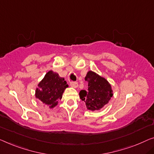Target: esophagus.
<instances>
[{
	"instance_id": "obj_1",
	"label": "esophagus",
	"mask_w": 154,
	"mask_h": 154,
	"mask_svg": "<svg viewBox=\"0 0 154 154\" xmlns=\"http://www.w3.org/2000/svg\"><path fill=\"white\" fill-rule=\"evenodd\" d=\"M70 85L73 88H77L78 86V83L77 82H70Z\"/></svg>"
}]
</instances>
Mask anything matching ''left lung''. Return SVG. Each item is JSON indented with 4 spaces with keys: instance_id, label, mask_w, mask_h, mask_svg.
Masks as SVG:
<instances>
[{
    "instance_id": "left-lung-1",
    "label": "left lung",
    "mask_w": 154,
    "mask_h": 154,
    "mask_svg": "<svg viewBox=\"0 0 154 154\" xmlns=\"http://www.w3.org/2000/svg\"><path fill=\"white\" fill-rule=\"evenodd\" d=\"M85 81L88 83V90L79 92L80 99L91 111L101 109L109 103L113 96L111 85L106 79L93 71H88Z\"/></svg>"
}]
</instances>
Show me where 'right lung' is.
<instances>
[{"mask_svg":"<svg viewBox=\"0 0 154 154\" xmlns=\"http://www.w3.org/2000/svg\"><path fill=\"white\" fill-rule=\"evenodd\" d=\"M36 97L50 108H53L61 99L62 94L68 86L64 78L60 77L57 72L50 70L38 85Z\"/></svg>","mask_w":154,"mask_h":154,"instance_id":"1","label":"right lung"}]
</instances>
